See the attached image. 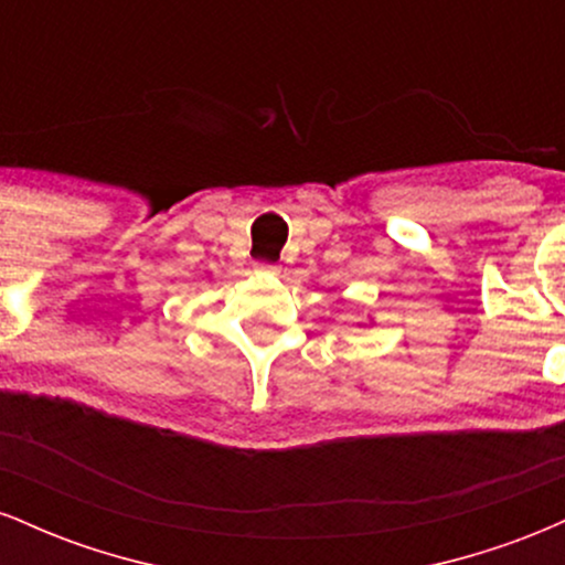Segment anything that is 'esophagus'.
<instances>
[{"instance_id": "esophagus-1", "label": "esophagus", "mask_w": 565, "mask_h": 565, "mask_svg": "<svg viewBox=\"0 0 565 565\" xmlns=\"http://www.w3.org/2000/svg\"><path fill=\"white\" fill-rule=\"evenodd\" d=\"M255 270L257 274H265V276H276V265H270V263H255Z\"/></svg>"}]
</instances>
